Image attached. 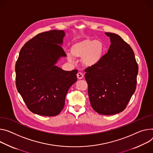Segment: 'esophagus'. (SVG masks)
<instances>
[{"label":"esophagus","instance_id":"1","mask_svg":"<svg viewBox=\"0 0 153 153\" xmlns=\"http://www.w3.org/2000/svg\"><path fill=\"white\" fill-rule=\"evenodd\" d=\"M77 77L79 79H82L83 77H84V74L81 73H78L77 74Z\"/></svg>","mask_w":153,"mask_h":153}]
</instances>
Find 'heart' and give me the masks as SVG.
Returning a JSON list of instances; mask_svg holds the SVG:
<instances>
[{"label": "heart", "mask_w": 153, "mask_h": 153, "mask_svg": "<svg viewBox=\"0 0 153 153\" xmlns=\"http://www.w3.org/2000/svg\"><path fill=\"white\" fill-rule=\"evenodd\" d=\"M104 51V45L100 40L85 39L74 43L71 48V54H67L69 62L74 59L81 58L82 64L91 68L98 64L101 60Z\"/></svg>", "instance_id": "heart-1"}]
</instances>
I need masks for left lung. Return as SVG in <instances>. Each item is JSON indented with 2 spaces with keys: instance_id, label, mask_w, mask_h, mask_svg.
<instances>
[{
  "instance_id": "left-lung-1",
  "label": "left lung",
  "mask_w": 153,
  "mask_h": 153,
  "mask_svg": "<svg viewBox=\"0 0 153 153\" xmlns=\"http://www.w3.org/2000/svg\"><path fill=\"white\" fill-rule=\"evenodd\" d=\"M110 39L108 52L85 78L92 108L101 115L118 114L126 108L137 85L138 66L131 46L117 34L106 32Z\"/></svg>"
}]
</instances>
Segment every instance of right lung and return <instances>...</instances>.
Listing matches in <instances>:
<instances>
[{
	"label": "right lung",
	"mask_w": 153,
	"mask_h": 153,
	"mask_svg": "<svg viewBox=\"0 0 153 153\" xmlns=\"http://www.w3.org/2000/svg\"><path fill=\"white\" fill-rule=\"evenodd\" d=\"M65 33L53 30L38 34L24 45L16 63L17 90L32 112L53 117L65 105L69 88L77 81V70L56 66L66 57L62 47Z\"/></svg>",
	"instance_id": "right-lung-1"
}]
</instances>
